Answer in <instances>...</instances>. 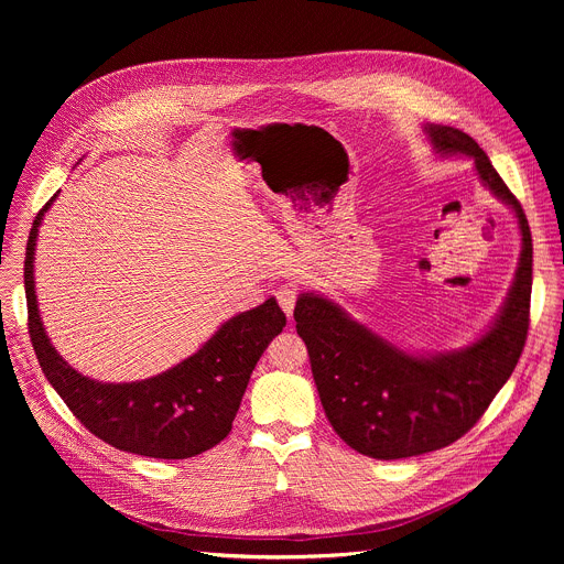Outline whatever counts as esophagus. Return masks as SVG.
<instances>
[{"label": "esophagus", "mask_w": 564, "mask_h": 564, "mask_svg": "<svg viewBox=\"0 0 564 564\" xmlns=\"http://www.w3.org/2000/svg\"><path fill=\"white\" fill-rule=\"evenodd\" d=\"M296 288L292 283H285L276 290V301L281 305V310L285 312L288 318H292V312H294V305H296Z\"/></svg>", "instance_id": "obj_1"}]
</instances>
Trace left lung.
I'll use <instances>...</instances> for the list:
<instances>
[{
	"label": "left lung",
	"instance_id": "8db88e82",
	"mask_svg": "<svg viewBox=\"0 0 564 564\" xmlns=\"http://www.w3.org/2000/svg\"><path fill=\"white\" fill-rule=\"evenodd\" d=\"M424 133L435 155L473 160L479 183L516 214L522 250L491 326L457 350H404L359 324L333 299L299 294L296 333L307 346L326 417L350 448L375 459L431 453L470 431L511 377L529 330L533 246L522 205L468 133L431 122Z\"/></svg>",
	"mask_w": 564,
	"mask_h": 564
}]
</instances>
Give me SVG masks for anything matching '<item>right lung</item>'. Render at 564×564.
Segmentation results:
<instances>
[{
	"instance_id": "obj_1",
	"label": "right lung",
	"mask_w": 564,
	"mask_h": 564,
	"mask_svg": "<svg viewBox=\"0 0 564 564\" xmlns=\"http://www.w3.org/2000/svg\"><path fill=\"white\" fill-rule=\"evenodd\" d=\"M57 194L33 220L24 261L29 333L48 383L79 422L120 451L155 459H187L209 451L231 431L257 361L285 326L283 310L270 296L238 312L192 357L149 379L107 383L77 372L53 348L35 294L40 225Z\"/></svg>"
}]
</instances>
